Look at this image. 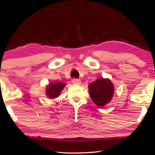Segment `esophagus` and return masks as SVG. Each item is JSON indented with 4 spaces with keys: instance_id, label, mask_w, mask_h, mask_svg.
<instances>
[{
    "instance_id": "obj_1",
    "label": "esophagus",
    "mask_w": 155,
    "mask_h": 155,
    "mask_svg": "<svg viewBox=\"0 0 155 155\" xmlns=\"http://www.w3.org/2000/svg\"><path fill=\"white\" fill-rule=\"evenodd\" d=\"M72 83L74 84H81V81L78 79H73L72 80Z\"/></svg>"
}]
</instances>
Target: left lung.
I'll return each mask as SVG.
<instances>
[{"label":"left lung","instance_id":"left-lung-1","mask_svg":"<svg viewBox=\"0 0 155 155\" xmlns=\"http://www.w3.org/2000/svg\"><path fill=\"white\" fill-rule=\"evenodd\" d=\"M91 99L98 107H103L109 103L114 94V86L109 78H99L89 84Z\"/></svg>","mask_w":155,"mask_h":155}]
</instances>
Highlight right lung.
<instances>
[{
    "label": "right lung",
    "instance_id": "obj_1",
    "mask_svg": "<svg viewBox=\"0 0 155 155\" xmlns=\"http://www.w3.org/2000/svg\"><path fill=\"white\" fill-rule=\"evenodd\" d=\"M65 87L64 82H51L46 87V95L48 99H54L60 96L61 91Z\"/></svg>",
    "mask_w": 155,
    "mask_h": 155
}]
</instances>
